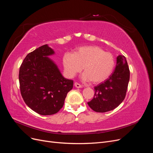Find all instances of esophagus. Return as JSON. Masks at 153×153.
Returning a JSON list of instances; mask_svg holds the SVG:
<instances>
[{
	"label": "esophagus",
	"mask_w": 153,
	"mask_h": 153,
	"mask_svg": "<svg viewBox=\"0 0 153 153\" xmlns=\"http://www.w3.org/2000/svg\"><path fill=\"white\" fill-rule=\"evenodd\" d=\"M75 86L76 88H82V85H80V84H78V83H77V82H75Z\"/></svg>",
	"instance_id": "esophagus-1"
}]
</instances>
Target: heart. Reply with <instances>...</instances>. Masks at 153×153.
Masks as SVG:
<instances>
[{
  "instance_id": "obj_1",
  "label": "heart",
  "mask_w": 153,
  "mask_h": 153,
  "mask_svg": "<svg viewBox=\"0 0 153 153\" xmlns=\"http://www.w3.org/2000/svg\"><path fill=\"white\" fill-rule=\"evenodd\" d=\"M63 65L67 75L73 77L84 68L82 78L93 84H100L110 76L115 68L114 55L98 46H85L76 49L73 54L63 57Z\"/></svg>"
}]
</instances>
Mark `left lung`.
Instances as JSON below:
<instances>
[{
  "instance_id": "8db88e82",
  "label": "left lung",
  "mask_w": 153,
  "mask_h": 153,
  "mask_svg": "<svg viewBox=\"0 0 153 153\" xmlns=\"http://www.w3.org/2000/svg\"><path fill=\"white\" fill-rule=\"evenodd\" d=\"M130 71L124 55L117 57L116 67L110 77L94 87V96L87 104L96 112L112 110L121 104L126 97Z\"/></svg>"
}]
</instances>
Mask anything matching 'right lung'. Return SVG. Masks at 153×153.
Masks as SVG:
<instances>
[{
    "instance_id": "add662e5",
    "label": "right lung",
    "mask_w": 153,
    "mask_h": 153,
    "mask_svg": "<svg viewBox=\"0 0 153 153\" xmlns=\"http://www.w3.org/2000/svg\"><path fill=\"white\" fill-rule=\"evenodd\" d=\"M53 50L45 45L27 54L19 71L21 95L26 105L42 115L57 113L73 81L64 78L48 57Z\"/></svg>"
}]
</instances>
